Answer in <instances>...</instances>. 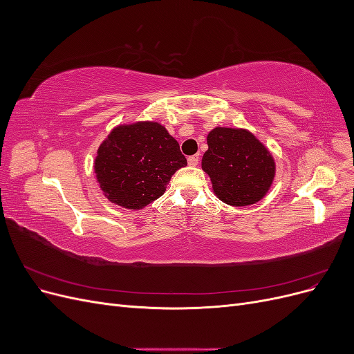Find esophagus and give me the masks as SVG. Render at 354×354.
I'll use <instances>...</instances> for the list:
<instances>
[{"mask_svg":"<svg viewBox=\"0 0 354 354\" xmlns=\"http://www.w3.org/2000/svg\"><path fill=\"white\" fill-rule=\"evenodd\" d=\"M187 162L190 167H196L199 164V155H194L187 158Z\"/></svg>","mask_w":354,"mask_h":354,"instance_id":"34e87169","label":"esophagus"}]
</instances>
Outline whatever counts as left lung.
<instances>
[{"instance_id":"1","label":"left lung","mask_w":354,"mask_h":354,"mask_svg":"<svg viewBox=\"0 0 354 354\" xmlns=\"http://www.w3.org/2000/svg\"><path fill=\"white\" fill-rule=\"evenodd\" d=\"M207 143L202 169L209 176L218 199L232 207H246L266 196L276 164L259 138L243 128L216 127Z\"/></svg>"}]
</instances>
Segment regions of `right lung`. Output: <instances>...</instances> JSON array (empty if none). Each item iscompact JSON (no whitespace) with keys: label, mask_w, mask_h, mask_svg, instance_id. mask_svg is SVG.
Masks as SVG:
<instances>
[{"label":"right lung","mask_w":354,"mask_h":354,"mask_svg":"<svg viewBox=\"0 0 354 354\" xmlns=\"http://www.w3.org/2000/svg\"><path fill=\"white\" fill-rule=\"evenodd\" d=\"M186 165L177 140L164 125L140 121L113 128L97 149L94 173L112 203L142 209L162 196L173 174Z\"/></svg>","instance_id":"1"}]
</instances>
